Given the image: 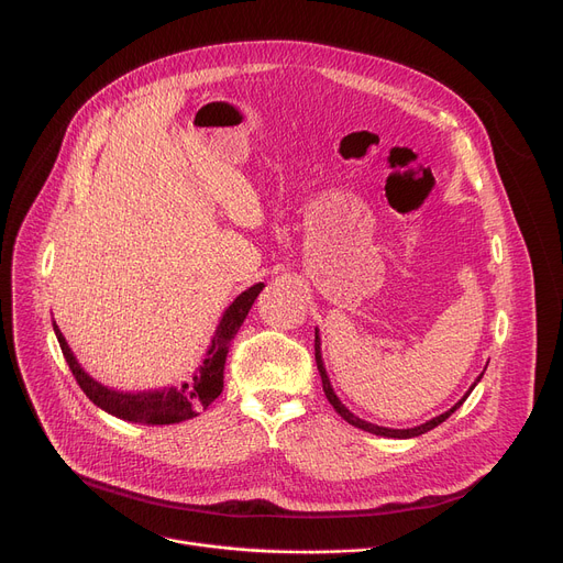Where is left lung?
<instances>
[{"label":"left lung","instance_id":"obj_1","mask_svg":"<svg viewBox=\"0 0 563 563\" xmlns=\"http://www.w3.org/2000/svg\"><path fill=\"white\" fill-rule=\"evenodd\" d=\"M314 361H317V369H319V376H321L323 395H327V399L331 401V406L340 412V418L346 420L349 424H353L356 429H363V431H369V433L383 435V438H416V435H422V433L435 429L438 424L445 422V420L452 416V412L467 399V395H470L472 390H475V386H477V383H479L482 376H484V372H482V374L477 376V380L472 383V388L463 395V399H459L450 410L442 412V416H438V418H433V420H429V422H424V424H420V427H412V429H388V427H378V424H372V422L361 420L358 416H353V412L338 399V395L333 393V386H331V378H329V374H327V367H323V361H321V340H319V331H317V329H314Z\"/></svg>","mask_w":563,"mask_h":563}]
</instances>
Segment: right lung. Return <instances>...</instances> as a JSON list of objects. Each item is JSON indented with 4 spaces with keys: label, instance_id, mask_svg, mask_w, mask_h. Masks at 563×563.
I'll use <instances>...</instances> for the list:
<instances>
[{
    "label": "right lung",
    "instance_id": "obj_1",
    "mask_svg": "<svg viewBox=\"0 0 563 563\" xmlns=\"http://www.w3.org/2000/svg\"><path fill=\"white\" fill-rule=\"evenodd\" d=\"M262 287H264V283L249 287L228 306V310L223 312V317L219 321L217 333L212 338V344L205 353V361L196 369L194 378L189 383H183V386H170L164 390L118 393V390L102 386V383H98L96 378H91L81 369V365L73 356V351L68 346L64 333L58 331L56 323H54V333H56L58 346H62V351H64V358H66L73 376L79 383V388L96 406L111 412V416H115V418L136 422V424H175V422H185V420L196 418L200 410H205L221 395L223 367H225L230 342L236 335V331H240V327L244 323Z\"/></svg>",
    "mask_w": 563,
    "mask_h": 563
}]
</instances>
